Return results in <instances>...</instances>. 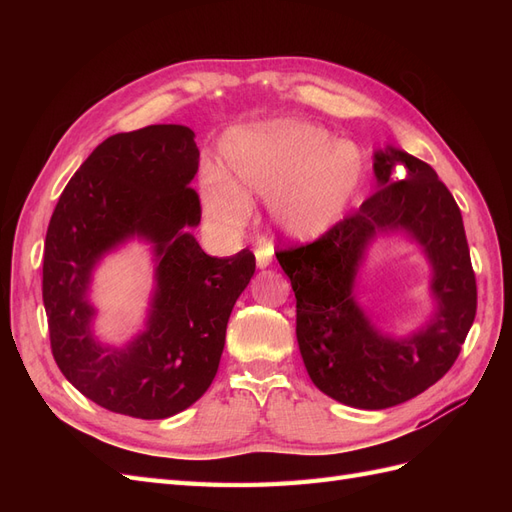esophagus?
<instances>
[{
	"label": "esophagus",
	"mask_w": 512,
	"mask_h": 512,
	"mask_svg": "<svg viewBox=\"0 0 512 512\" xmlns=\"http://www.w3.org/2000/svg\"><path fill=\"white\" fill-rule=\"evenodd\" d=\"M256 265H258V269H267L271 265V250H269V247H258V250H256Z\"/></svg>",
	"instance_id": "1"
}]
</instances>
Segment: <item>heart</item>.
Returning <instances> with one entry per match:
<instances>
[{
	"label": "heart",
	"mask_w": 512,
	"mask_h": 512,
	"mask_svg": "<svg viewBox=\"0 0 512 512\" xmlns=\"http://www.w3.org/2000/svg\"><path fill=\"white\" fill-rule=\"evenodd\" d=\"M220 173L203 179L209 218L239 228L252 203H269L277 235L309 243L344 220L363 183V158L352 143L312 123L273 121L232 130L220 145Z\"/></svg>",
	"instance_id": "heart-1"
}]
</instances>
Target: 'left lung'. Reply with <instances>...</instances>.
I'll use <instances>...</instances> for the list:
<instances>
[{
  "label": "left lung",
  "mask_w": 512,
  "mask_h": 512,
  "mask_svg": "<svg viewBox=\"0 0 512 512\" xmlns=\"http://www.w3.org/2000/svg\"><path fill=\"white\" fill-rule=\"evenodd\" d=\"M376 192L318 241L277 262L297 299V342L309 378L339 404L384 410L421 395L459 356L476 316V280L461 211L436 170L408 151H374ZM404 236L430 262L432 312L408 334H386L358 301L378 238Z\"/></svg>",
  "instance_id": "8db88e82"
}]
</instances>
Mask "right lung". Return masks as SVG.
I'll use <instances>...</instances> for the list:
<instances>
[{"label":"right lung","instance_id":"right-lung-1","mask_svg":"<svg viewBox=\"0 0 512 512\" xmlns=\"http://www.w3.org/2000/svg\"><path fill=\"white\" fill-rule=\"evenodd\" d=\"M196 134L175 123L106 138L61 192L46 230L42 301L55 363L94 404L168 418L205 395L226 324L256 271L250 250L209 256L192 228L200 200ZM132 240L150 245L154 290L144 327L123 345L95 333V269Z\"/></svg>","mask_w":512,"mask_h":512}]
</instances>
